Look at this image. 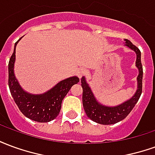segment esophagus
<instances>
[{"label": "esophagus", "mask_w": 155, "mask_h": 155, "mask_svg": "<svg viewBox=\"0 0 155 155\" xmlns=\"http://www.w3.org/2000/svg\"><path fill=\"white\" fill-rule=\"evenodd\" d=\"M85 74V70L84 69H82V68H79L77 70V72H76V74H77V76L80 79H81L84 74Z\"/></svg>", "instance_id": "obj_1"}]
</instances>
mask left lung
Masks as SVG:
<instances>
[{"instance_id":"obj_1","label":"left lung","mask_w":155,"mask_h":155,"mask_svg":"<svg viewBox=\"0 0 155 155\" xmlns=\"http://www.w3.org/2000/svg\"><path fill=\"white\" fill-rule=\"evenodd\" d=\"M124 45L135 52V66L139 71V74L137 76V90L134 94L128 101L115 106H107L101 104L93 94L85 77L83 76L81 78V86L83 88L82 102L85 114L91 120L101 124H113L125 119L133 110L142 93L143 67L141 64V53L129 40H124Z\"/></svg>"}]
</instances>
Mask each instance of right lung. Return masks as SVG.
<instances>
[{"mask_svg": "<svg viewBox=\"0 0 155 155\" xmlns=\"http://www.w3.org/2000/svg\"><path fill=\"white\" fill-rule=\"evenodd\" d=\"M21 39L15 42L14 52L8 64V84L11 94L19 110L25 117L41 123L50 122L57 117L61 111L63 99L72 85L77 84L80 79L77 76L64 79L43 94H34L24 91L19 84L14 72L15 47Z\"/></svg>", "mask_w": 155, "mask_h": 155, "instance_id": "right-lung-1", "label": "right lung"}]
</instances>
